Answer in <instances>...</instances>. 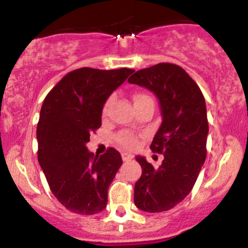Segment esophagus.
<instances>
[{"label":"esophagus","mask_w":248,"mask_h":248,"mask_svg":"<svg viewBox=\"0 0 248 248\" xmlns=\"http://www.w3.org/2000/svg\"><path fill=\"white\" fill-rule=\"evenodd\" d=\"M121 157L124 161H130L133 158V155L132 154H128V153H122Z\"/></svg>","instance_id":"esophagus-1"}]
</instances>
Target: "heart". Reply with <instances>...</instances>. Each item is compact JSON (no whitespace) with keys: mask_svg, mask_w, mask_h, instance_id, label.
Here are the masks:
<instances>
[{"mask_svg":"<svg viewBox=\"0 0 248 248\" xmlns=\"http://www.w3.org/2000/svg\"><path fill=\"white\" fill-rule=\"evenodd\" d=\"M141 98H150V96L144 94V93H136V94L134 95L133 99H134V101H135V100H138V99H141ZM112 100H113V98L110 96V98H108L106 102L104 104V107H102V115L104 116L108 113V109H109V106H110V104H112ZM115 140L122 148H124V149H134V148L138 147V144H139L138 136L134 135V134L130 132L119 133L118 135L115 136Z\"/></svg>","mask_w":248,"mask_h":248,"instance_id":"1","label":"heart"}]
</instances>
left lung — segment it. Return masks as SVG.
<instances>
[{
    "mask_svg": "<svg viewBox=\"0 0 248 248\" xmlns=\"http://www.w3.org/2000/svg\"><path fill=\"white\" fill-rule=\"evenodd\" d=\"M128 82L155 93L163 118L150 149L163 154L164 160L154 168L144 157H136L142 175L134 187V203L146 212L168 211L189 195L205 162V99L186 71L170 62L136 71Z\"/></svg>",
    "mask_w": 248,
    "mask_h": 248,
    "instance_id": "8db88e82",
    "label": "left lung"
}]
</instances>
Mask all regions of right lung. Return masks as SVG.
<instances>
[{
  "mask_svg": "<svg viewBox=\"0 0 248 248\" xmlns=\"http://www.w3.org/2000/svg\"><path fill=\"white\" fill-rule=\"evenodd\" d=\"M133 72L81 67L65 75L45 96L37 124V156L50 190L71 212L91 216L107 205L121 155L109 147L95 156L86 143L101 126L105 101Z\"/></svg>",
  "mask_w": 248,
  "mask_h": 248,
  "instance_id": "add662e5",
  "label": "right lung"
}]
</instances>
